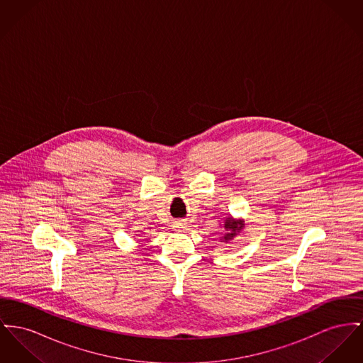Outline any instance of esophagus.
<instances>
[{"label": "esophagus", "instance_id": "1", "mask_svg": "<svg viewBox=\"0 0 363 363\" xmlns=\"http://www.w3.org/2000/svg\"><path fill=\"white\" fill-rule=\"evenodd\" d=\"M174 228H176V230H183V228H184V224H183L182 221H177V223H174Z\"/></svg>", "mask_w": 363, "mask_h": 363}]
</instances>
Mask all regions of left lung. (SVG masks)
<instances>
[{
  "mask_svg": "<svg viewBox=\"0 0 363 363\" xmlns=\"http://www.w3.org/2000/svg\"><path fill=\"white\" fill-rule=\"evenodd\" d=\"M225 233L224 235L220 238V242L233 241L238 234H241L242 230L245 228V220L243 218H234L233 216L224 218V224H223Z\"/></svg>",
  "mask_w": 363,
  "mask_h": 363,
  "instance_id": "obj_1",
  "label": "left lung"
}]
</instances>
